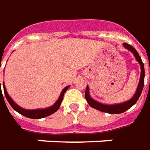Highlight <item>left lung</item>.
Here are the masks:
<instances>
[{
	"label": "left lung",
	"instance_id": "8db88e82",
	"mask_svg": "<svg viewBox=\"0 0 150 150\" xmlns=\"http://www.w3.org/2000/svg\"><path fill=\"white\" fill-rule=\"evenodd\" d=\"M123 47L133 53L134 57H135V60L138 62L139 66H140V71H141V72H140V77H139L138 86H137L135 94L133 95V97L131 98V99H129L128 101L123 102V103H115V104H104V103H101L99 102L94 100L92 97L90 96V94H89V88L87 85L86 90H85V98H86V100L88 102V105L91 108H95V109L98 110L100 112H107V113L110 114L122 113V112H126V110L131 108L133 105L135 104V103L139 99V96H140V94L142 93V90H143L144 83V67L143 62H142L141 58L139 57V53L137 52V51L132 46L129 45L128 43L125 42V43H123Z\"/></svg>",
	"mask_w": 150,
	"mask_h": 150
}]
</instances>
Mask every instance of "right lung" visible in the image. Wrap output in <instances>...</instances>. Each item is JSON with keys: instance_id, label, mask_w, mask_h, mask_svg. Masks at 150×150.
I'll list each match as a JSON object with an SVG mask.
<instances>
[{"instance_id": "add662e5", "label": "right lung", "mask_w": 150, "mask_h": 150, "mask_svg": "<svg viewBox=\"0 0 150 150\" xmlns=\"http://www.w3.org/2000/svg\"><path fill=\"white\" fill-rule=\"evenodd\" d=\"M70 85H68L67 87L62 89V93L60 94V97L58 98V99L56 101V103H54L52 106L51 107H48V108H38V109H24L23 108L19 107V105L17 103H15V101L13 100L11 98L10 95L8 94V93L6 91V86H5V83L3 82V88H4V93H5V95H6V98L8 103L11 104V106L13 108V109L15 110L17 112H19L21 115H23L24 117L28 118H32V119H40V118H43L47 117V116H50L52 115L54 112H56L60 106H61V103H62V100H63V96H64V93H66L67 89L69 88ZM0 88H1V79H0Z\"/></svg>"}]
</instances>
